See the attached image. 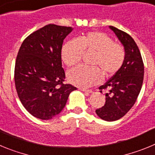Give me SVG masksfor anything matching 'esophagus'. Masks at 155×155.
Wrapping results in <instances>:
<instances>
[{"label":"esophagus","mask_w":155,"mask_h":155,"mask_svg":"<svg viewBox=\"0 0 155 155\" xmlns=\"http://www.w3.org/2000/svg\"><path fill=\"white\" fill-rule=\"evenodd\" d=\"M81 91H84V92H87V93H92V91L91 90H87V89H84V88H80Z\"/></svg>","instance_id":"obj_1"}]
</instances>
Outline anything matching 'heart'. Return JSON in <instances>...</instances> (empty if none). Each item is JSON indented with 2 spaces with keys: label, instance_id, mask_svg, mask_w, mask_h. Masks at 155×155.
Here are the masks:
<instances>
[{
  "label": "heart",
  "instance_id": "obj_1",
  "mask_svg": "<svg viewBox=\"0 0 155 155\" xmlns=\"http://www.w3.org/2000/svg\"><path fill=\"white\" fill-rule=\"evenodd\" d=\"M84 51L96 53L93 64L99 66L107 75L116 73L124 64L125 52L123 46L114 43L109 35L100 31H91L80 39H72L64 45L61 56L67 65L78 63ZM68 81L81 87H88L98 84L102 79V72L98 68L78 65L68 72Z\"/></svg>",
  "mask_w": 155,
  "mask_h": 155
}]
</instances>
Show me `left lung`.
<instances>
[{
  "mask_svg": "<svg viewBox=\"0 0 155 155\" xmlns=\"http://www.w3.org/2000/svg\"><path fill=\"white\" fill-rule=\"evenodd\" d=\"M123 45L125 52L124 64L104 85L102 90H109L105 94L104 106L96 109L99 118L105 121L118 120L133 107L143 84L144 67L141 54L132 37L124 31L109 26Z\"/></svg>",
  "mask_w": 155,
  "mask_h": 155,
  "instance_id": "obj_1",
  "label": "left lung"
}]
</instances>
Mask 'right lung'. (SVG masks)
Returning a JSON list of instances; mask_svg holds the SVG:
<instances>
[{"label":"right lung","mask_w":155,"mask_h":155,"mask_svg":"<svg viewBox=\"0 0 155 155\" xmlns=\"http://www.w3.org/2000/svg\"><path fill=\"white\" fill-rule=\"evenodd\" d=\"M74 28L50 24L23 41L18 53L15 82L25 109L38 119L48 120L65 107L69 94L77 89L63 84L61 50L64 39Z\"/></svg>","instance_id":"right-lung-1"}]
</instances>
